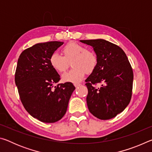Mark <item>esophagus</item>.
<instances>
[{
  "label": "esophagus",
  "instance_id": "1",
  "mask_svg": "<svg viewBox=\"0 0 152 152\" xmlns=\"http://www.w3.org/2000/svg\"><path fill=\"white\" fill-rule=\"evenodd\" d=\"M74 86L76 87V88H77V87H78V86H80V84H79V83H76V84H74Z\"/></svg>",
  "mask_w": 152,
  "mask_h": 152
}]
</instances>
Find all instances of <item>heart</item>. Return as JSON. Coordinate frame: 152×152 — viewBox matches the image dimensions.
Here are the masks:
<instances>
[{
    "mask_svg": "<svg viewBox=\"0 0 152 152\" xmlns=\"http://www.w3.org/2000/svg\"><path fill=\"white\" fill-rule=\"evenodd\" d=\"M64 56L53 53L50 57L51 66L58 72H63L68 68L72 61L73 68L64 73L61 78L66 82H80L85 74H91L96 70L99 58L94 51L86 49L85 46L75 42H69L61 49Z\"/></svg>",
    "mask_w": 152,
    "mask_h": 152,
    "instance_id": "heart-1",
    "label": "heart"
}]
</instances>
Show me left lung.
Wrapping results in <instances>:
<instances>
[{"label": "left lung", "instance_id": "left-lung-1", "mask_svg": "<svg viewBox=\"0 0 152 152\" xmlns=\"http://www.w3.org/2000/svg\"><path fill=\"white\" fill-rule=\"evenodd\" d=\"M91 45L99 58L97 68L85 82L89 111L101 120L116 117L130 102L133 72L128 58L121 48L104 39L80 40ZM102 86L96 88L95 86Z\"/></svg>", "mask_w": 152, "mask_h": 152}]
</instances>
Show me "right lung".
<instances>
[{
    "label": "right lung",
    "mask_w": 152,
    "mask_h": 152,
    "mask_svg": "<svg viewBox=\"0 0 152 152\" xmlns=\"http://www.w3.org/2000/svg\"><path fill=\"white\" fill-rule=\"evenodd\" d=\"M63 43H37L25 50L18 59L15 80L20 101L33 117L43 123H55L64 116L75 90L71 82L53 88L60 76L51 66L50 57Z\"/></svg>",
    "instance_id": "right-lung-1"
}]
</instances>
